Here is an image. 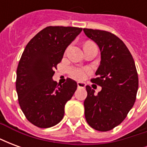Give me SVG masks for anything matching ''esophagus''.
I'll return each instance as SVG.
<instances>
[{
	"label": "esophagus",
	"mask_w": 147,
	"mask_h": 147,
	"mask_svg": "<svg viewBox=\"0 0 147 147\" xmlns=\"http://www.w3.org/2000/svg\"><path fill=\"white\" fill-rule=\"evenodd\" d=\"M77 86H78V88H85V86H86V84L84 83H77Z\"/></svg>",
	"instance_id": "34e87169"
}]
</instances>
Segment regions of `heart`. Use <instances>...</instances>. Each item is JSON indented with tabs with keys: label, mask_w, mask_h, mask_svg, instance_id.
<instances>
[{
	"label": "heart",
	"mask_w": 147,
	"mask_h": 147,
	"mask_svg": "<svg viewBox=\"0 0 147 147\" xmlns=\"http://www.w3.org/2000/svg\"><path fill=\"white\" fill-rule=\"evenodd\" d=\"M92 42H86V44H89ZM85 44V45H86ZM69 73H70L71 77L76 80H83L85 79L86 74V71L81 69V68H76V67H71L69 69Z\"/></svg>",
	"instance_id": "b5f03b06"
}]
</instances>
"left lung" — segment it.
<instances>
[{
	"label": "left lung",
	"mask_w": 147,
	"mask_h": 147,
	"mask_svg": "<svg viewBox=\"0 0 147 147\" xmlns=\"http://www.w3.org/2000/svg\"><path fill=\"white\" fill-rule=\"evenodd\" d=\"M101 51V63L91 82L102 86L98 94L86 86L85 118L94 129L107 131L122 123L136 102L139 78L135 61L122 40L113 34L84 28Z\"/></svg>",
	"instance_id": "left-lung-1"
}]
</instances>
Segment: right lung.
<instances>
[{
  "mask_svg": "<svg viewBox=\"0 0 147 147\" xmlns=\"http://www.w3.org/2000/svg\"><path fill=\"white\" fill-rule=\"evenodd\" d=\"M82 30L45 27L27 43L21 56L16 82L18 100L26 118L35 126L50 127L64 117V105L76 90L77 83L68 78L57 85L52 78L66 48Z\"/></svg>",
  "mask_w": 147,
  "mask_h": 147,
  "instance_id": "1",
  "label": "right lung"
}]
</instances>
